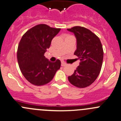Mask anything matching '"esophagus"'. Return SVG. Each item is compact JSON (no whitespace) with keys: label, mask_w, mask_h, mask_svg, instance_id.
<instances>
[{"label":"esophagus","mask_w":121,"mask_h":121,"mask_svg":"<svg viewBox=\"0 0 121 121\" xmlns=\"http://www.w3.org/2000/svg\"><path fill=\"white\" fill-rule=\"evenodd\" d=\"M61 65H62V66H65L66 65V63L64 62H61Z\"/></svg>","instance_id":"1"}]
</instances>
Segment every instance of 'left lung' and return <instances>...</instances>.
Masks as SVG:
<instances>
[{"label":"left lung","mask_w":121,"mask_h":121,"mask_svg":"<svg viewBox=\"0 0 121 121\" xmlns=\"http://www.w3.org/2000/svg\"><path fill=\"white\" fill-rule=\"evenodd\" d=\"M67 30L73 32L76 37L77 49L74 55L81 60L68 80L75 86L85 88L91 85L99 75L104 58L102 45L99 38L85 27L74 26Z\"/></svg>","instance_id":"1"}]
</instances>
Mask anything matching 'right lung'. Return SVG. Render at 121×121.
<instances>
[{"label": "right lung", "mask_w": 121, "mask_h": 121, "mask_svg": "<svg viewBox=\"0 0 121 121\" xmlns=\"http://www.w3.org/2000/svg\"><path fill=\"white\" fill-rule=\"evenodd\" d=\"M60 30L59 28L39 24L28 30L20 40L17 52L19 66L24 77L32 84H47L60 69L59 59L51 62L44 56L53 38Z\"/></svg>", "instance_id": "right-lung-1"}]
</instances>
